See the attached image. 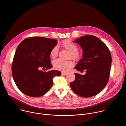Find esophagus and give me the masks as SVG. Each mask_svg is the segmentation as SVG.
<instances>
[{
	"instance_id": "1",
	"label": "esophagus",
	"mask_w": 126,
	"mask_h": 126,
	"mask_svg": "<svg viewBox=\"0 0 126 126\" xmlns=\"http://www.w3.org/2000/svg\"><path fill=\"white\" fill-rule=\"evenodd\" d=\"M66 74H67L66 72H62V75H66Z\"/></svg>"
}]
</instances>
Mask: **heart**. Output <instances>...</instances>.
I'll return each mask as SVG.
<instances>
[{
	"label": "heart",
	"mask_w": 126,
	"mask_h": 126,
	"mask_svg": "<svg viewBox=\"0 0 126 126\" xmlns=\"http://www.w3.org/2000/svg\"><path fill=\"white\" fill-rule=\"evenodd\" d=\"M61 46L67 51L69 52L68 58L77 61L80 59L81 56L80 52L78 49L77 46L70 40H63L61 44ZM58 54V48L57 46L54 47L50 52V56L52 58H56ZM54 68L58 70L66 71L72 67L73 63L70 61H63L60 59H57L53 63Z\"/></svg>",
	"instance_id": "b5f03b06"
}]
</instances>
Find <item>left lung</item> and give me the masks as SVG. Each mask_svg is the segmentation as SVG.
Returning <instances> with one entry per match:
<instances>
[{
    "label": "left lung",
    "mask_w": 126,
    "mask_h": 126,
    "mask_svg": "<svg viewBox=\"0 0 126 126\" xmlns=\"http://www.w3.org/2000/svg\"><path fill=\"white\" fill-rule=\"evenodd\" d=\"M82 49V58L74 69L86 70L85 75L74 73L75 80L70 83L72 91L82 97H90L100 93L109 80L111 56L106 45L98 37L86 35L73 41Z\"/></svg>",
    "instance_id": "left-lung-1"
}]
</instances>
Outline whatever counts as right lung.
Masks as SVG:
<instances>
[{
  "instance_id": "right-lung-1",
  "label": "right lung",
  "mask_w": 126,
  "mask_h": 126,
  "mask_svg": "<svg viewBox=\"0 0 126 126\" xmlns=\"http://www.w3.org/2000/svg\"><path fill=\"white\" fill-rule=\"evenodd\" d=\"M57 43L54 39L33 37L25 39L18 46L12 75L16 87L25 95L33 97L45 95L52 87L54 77L61 74L58 70H39L52 68L50 52Z\"/></svg>"
}]
</instances>
